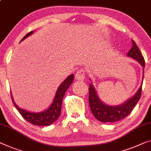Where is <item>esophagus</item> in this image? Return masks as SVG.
Segmentation results:
<instances>
[{
    "label": "esophagus",
    "instance_id": "34e87169",
    "mask_svg": "<svg viewBox=\"0 0 151 151\" xmlns=\"http://www.w3.org/2000/svg\"><path fill=\"white\" fill-rule=\"evenodd\" d=\"M85 78V71L80 69L76 73V79L79 81H84Z\"/></svg>",
    "mask_w": 151,
    "mask_h": 151
}]
</instances>
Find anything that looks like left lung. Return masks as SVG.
<instances>
[{"label": "left lung", "mask_w": 151, "mask_h": 151, "mask_svg": "<svg viewBox=\"0 0 151 151\" xmlns=\"http://www.w3.org/2000/svg\"><path fill=\"white\" fill-rule=\"evenodd\" d=\"M127 56L134 58L141 65L143 70V78L140 86L135 95L122 104L118 106H112V105L110 106L103 102L98 96L96 88L90 79L91 83L89 85V106L94 116L96 118V119L102 123H114L123 119L132 112L137 101L140 99L144 73H145L144 68L145 67V61L134 41L132 40V47L128 52Z\"/></svg>", "instance_id": "8db88e82"}]
</instances>
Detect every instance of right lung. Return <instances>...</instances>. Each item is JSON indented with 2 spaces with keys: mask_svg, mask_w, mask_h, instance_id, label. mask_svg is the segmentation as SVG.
<instances>
[{
  "mask_svg": "<svg viewBox=\"0 0 151 151\" xmlns=\"http://www.w3.org/2000/svg\"><path fill=\"white\" fill-rule=\"evenodd\" d=\"M34 33V31L28 32L27 35L24 37L23 39L20 41V42L24 40L28 37ZM73 80V74L72 73L66 79L61 83L58 86L57 91L56 92L55 97L54 98L53 101L50 105L47 110L40 112H32L30 111L24 110L22 108H19L15 103L14 98H13L12 94L11 93V97H12V101L16 108L22 116V117L28 122L38 126H48L56 121L58 119L60 115L61 106H62V101L63 97H64L65 93L69 87L71 86L72 82Z\"/></svg>",
  "mask_w": 151,
  "mask_h": 151,
  "instance_id": "1",
  "label": "right lung"
}]
</instances>
